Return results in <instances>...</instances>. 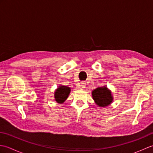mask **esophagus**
Segmentation results:
<instances>
[{"label": "esophagus", "mask_w": 153, "mask_h": 153, "mask_svg": "<svg viewBox=\"0 0 153 153\" xmlns=\"http://www.w3.org/2000/svg\"><path fill=\"white\" fill-rule=\"evenodd\" d=\"M86 86V83L84 82H81V87H82V88H85Z\"/></svg>", "instance_id": "34e87169"}]
</instances>
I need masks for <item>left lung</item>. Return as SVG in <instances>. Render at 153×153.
Returning <instances> with one entry per match:
<instances>
[{"label":"left lung","instance_id":"left-lung-1","mask_svg":"<svg viewBox=\"0 0 153 153\" xmlns=\"http://www.w3.org/2000/svg\"><path fill=\"white\" fill-rule=\"evenodd\" d=\"M93 98L97 105L102 107H105L109 105L112 101V97L111 92L105 87H98L92 92Z\"/></svg>","mask_w":153,"mask_h":153}]
</instances>
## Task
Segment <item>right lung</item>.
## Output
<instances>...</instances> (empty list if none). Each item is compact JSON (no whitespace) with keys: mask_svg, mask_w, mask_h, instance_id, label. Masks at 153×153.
I'll use <instances>...</instances> for the list:
<instances>
[{"mask_svg":"<svg viewBox=\"0 0 153 153\" xmlns=\"http://www.w3.org/2000/svg\"><path fill=\"white\" fill-rule=\"evenodd\" d=\"M70 90V88L66 86H60L54 94L56 101L58 103H63L69 95Z\"/></svg>","mask_w":153,"mask_h":153,"instance_id":"1","label":"right lung"}]
</instances>
